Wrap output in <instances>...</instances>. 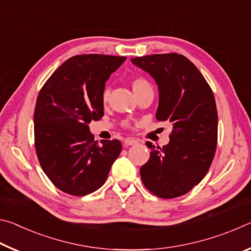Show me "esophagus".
<instances>
[{"mask_svg": "<svg viewBox=\"0 0 251 251\" xmlns=\"http://www.w3.org/2000/svg\"><path fill=\"white\" fill-rule=\"evenodd\" d=\"M124 143H125L126 146H131V145H136V144L138 143V141H137V139H134V138H126Z\"/></svg>", "mask_w": 251, "mask_h": 251, "instance_id": "obj_1", "label": "esophagus"}]
</instances>
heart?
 <instances>
[{"instance_id":"b5f03b06","label":"heart","mask_w":251,"mask_h":251,"mask_svg":"<svg viewBox=\"0 0 251 251\" xmlns=\"http://www.w3.org/2000/svg\"><path fill=\"white\" fill-rule=\"evenodd\" d=\"M146 87H150V84H148V82L145 78L136 77L131 80V88H133L135 94ZM108 95H109V91L106 88V90H104L103 94H101V100H103V103H106V101H107Z\"/></svg>"}]
</instances>
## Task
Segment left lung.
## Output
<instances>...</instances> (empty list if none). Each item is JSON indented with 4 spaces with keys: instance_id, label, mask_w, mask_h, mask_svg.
I'll use <instances>...</instances> for the list:
<instances>
[{
    "instance_id": "1",
    "label": "left lung",
    "mask_w": 251,
    "mask_h": 251,
    "mask_svg": "<svg viewBox=\"0 0 251 251\" xmlns=\"http://www.w3.org/2000/svg\"><path fill=\"white\" fill-rule=\"evenodd\" d=\"M130 61L155 79L159 93L156 117L173 125L166 146L146 143L151 151L141 167L142 180L160 198L182 196L201 181L214 159L218 135L214 94L184 55L154 54Z\"/></svg>"
}]
</instances>
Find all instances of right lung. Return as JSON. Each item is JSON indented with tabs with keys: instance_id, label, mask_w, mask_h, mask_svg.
Segmentation results:
<instances>
[{
	"instance_id": "add662e5",
	"label": "right lung",
	"mask_w": 251,
	"mask_h": 251,
	"mask_svg": "<svg viewBox=\"0 0 251 251\" xmlns=\"http://www.w3.org/2000/svg\"><path fill=\"white\" fill-rule=\"evenodd\" d=\"M125 56L76 55L50 75L37 96L34 137L41 167L66 194L85 196L103 186L122 144L94 141L88 124L104 115L101 94Z\"/></svg>"
}]
</instances>
